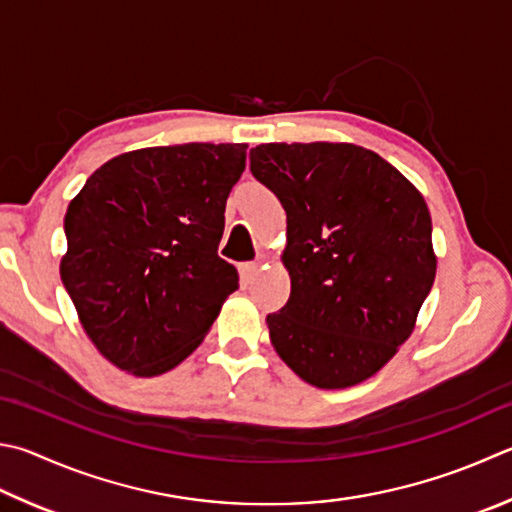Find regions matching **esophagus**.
<instances>
[{
	"label": "esophagus",
	"mask_w": 512,
	"mask_h": 512,
	"mask_svg": "<svg viewBox=\"0 0 512 512\" xmlns=\"http://www.w3.org/2000/svg\"><path fill=\"white\" fill-rule=\"evenodd\" d=\"M257 271H259V266H257L255 262L239 264V275H241V280H244V282H250V280H253V277L257 275Z\"/></svg>",
	"instance_id": "obj_1"
}]
</instances>
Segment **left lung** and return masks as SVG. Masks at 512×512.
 I'll use <instances>...</instances> for the list:
<instances>
[{
	"mask_svg": "<svg viewBox=\"0 0 512 512\" xmlns=\"http://www.w3.org/2000/svg\"><path fill=\"white\" fill-rule=\"evenodd\" d=\"M250 172L286 212L291 297L266 318L277 356L320 389L378 374L434 284L423 194L353 143H264L250 150Z\"/></svg>",
	"mask_w": 512,
	"mask_h": 512,
	"instance_id": "1",
	"label": "left lung"
}]
</instances>
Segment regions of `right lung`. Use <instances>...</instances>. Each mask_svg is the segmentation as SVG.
Listing matches in <instances>:
<instances>
[{"mask_svg":"<svg viewBox=\"0 0 512 512\" xmlns=\"http://www.w3.org/2000/svg\"><path fill=\"white\" fill-rule=\"evenodd\" d=\"M246 150L185 143L125 152L69 203L60 277L111 365L138 378L174 369L239 288L237 268L217 248Z\"/></svg>","mask_w":512,"mask_h":512,"instance_id":"obj_1","label":"right lung"}]
</instances>
